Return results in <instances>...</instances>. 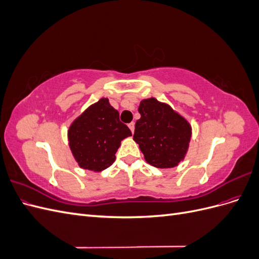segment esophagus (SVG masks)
Instances as JSON below:
<instances>
[{
	"label": "esophagus",
	"instance_id": "34e87169",
	"mask_svg": "<svg viewBox=\"0 0 259 259\" xmlns=\"http://www.w3.org/2000/svg\"><path fill=\"white\" fill-rule=\"evenodd\" d=\"M128 127H130V130L132 131V133H134V130H135V123H134V122H131V123L128 124Z\"/></svg>",
	"mask_w": 259,
	"mask_h": 259
}]
</instances>
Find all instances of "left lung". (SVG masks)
Returning a JSON list of instances; mask_svg holds the SVG:
<instances>
[{
    "mask_svg": "<svg viewBox=\"0 0 259 259\" xmlns=\"http://www.w3.org/2000/svg\"><path fill=\"white\" fill-rule=\"evenodd\" d=\"M140 119L136 121L134 140L145 160L158 168L178 165L189 148L191 125L170 106L155 98L140 101Z\"/></svg>",
    "mask_w": 259,
    "mask_h": 259,
    "instance_id": "obj_1",
    "label": "left lung"
}]
</instances>
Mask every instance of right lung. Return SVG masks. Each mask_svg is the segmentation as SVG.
Segmentation results:
<instances>
[{
	"mask_svg": "<svg viewBox=\"0 0 259 259\" xmlns=\"http://www.w3.org/2000/svg\"><path fill=\"white\" fill-rule=\"evenodd\" d=\"M132 136L131 130L119 119V112L101 98L90 106L70 125L69 147L79 166L101 171L115 161L121 142Z\"/></svg>",
	"mask_w": 259,
	"mask_h": 259,
	"instance_id": "1",
	"label": "right lung"
}]
</instances>
